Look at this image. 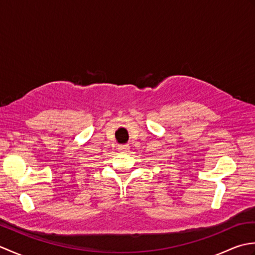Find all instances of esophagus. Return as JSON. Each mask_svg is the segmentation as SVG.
Here are the masks:
<instances>
[{
	"mask_svg": "<svg viewBox=\"0 0 255 255\" xmlns=\"http://www.w3.org/2000/svg\"><path fill=\"white\" fill-rule=\"evenodd\" d=\"M118 150L121 151L122 153H126V152H128V150H129V147L128 145H121V147L118 148Z\"/></svg>",
	"mask_w": 255,
	"mask_h": 255,
	"instance_id": "esophagus-1",
	"label": "esophagus"
}]
</instances>
